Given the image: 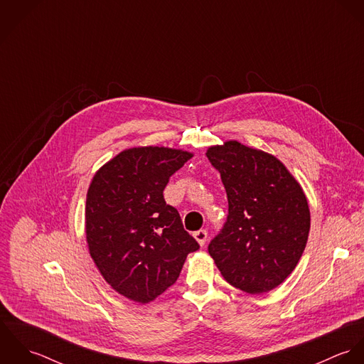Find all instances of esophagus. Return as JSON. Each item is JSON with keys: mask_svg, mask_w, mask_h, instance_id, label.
<instances>
[{"mask_svg": "<svg viewBox=\"0 0 364 364\" xmlns=\"http://www.w3.org/2000/svg\"><path fill=\"white\" fill-rule=\"evenodd\" d=\"M193 237L196 238V241L199 242V245H205L206 244V241H208V231L206 230H199V231H196L195 234H193Z\"/></svg>", "mask_w": 364, "mask_h": 364, "instance_id": "obj_1", "label": "esophagus"}]
</instances>
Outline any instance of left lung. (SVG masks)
Instances as JSON below:
<instances>
[{"mask_svg":"<svg viewBox=\"0 0 364 364\" xmlns=\"http://www.w3.org/2000/svg\"><path fill=\"white\" fill-rule=\"evenodd\" d=\"M220 172L228 215L208 254L234 287L262 294L283 283L307 245L310 208L287 168L264 151L238 141L206 153Z\"/></svg>","mask_w":364,"mask_h":364,"instance_id":"obj_1","label":"left lung"}]
</instances>
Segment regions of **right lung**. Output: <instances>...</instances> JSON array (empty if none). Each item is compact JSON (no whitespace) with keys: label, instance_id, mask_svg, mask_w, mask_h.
Instances as JSON below:
<instances>
[{"label":"right lung","instance_id":"right-lung-1","mask_svg":"<svg viewBox=\"0 0 364 364\" xmlns=\"http://www.w3.org/2000/svg\"><path fill=\"white\" fill-rule=\"evenodd\" d=\"M192 154L166 147L122 151L95 173L87 193L91 258L122 296L146 304L172 286L198 241L166 205L169 178Z\"/></svg>","mask_w":364,"mask_h":364}]
</instances>
